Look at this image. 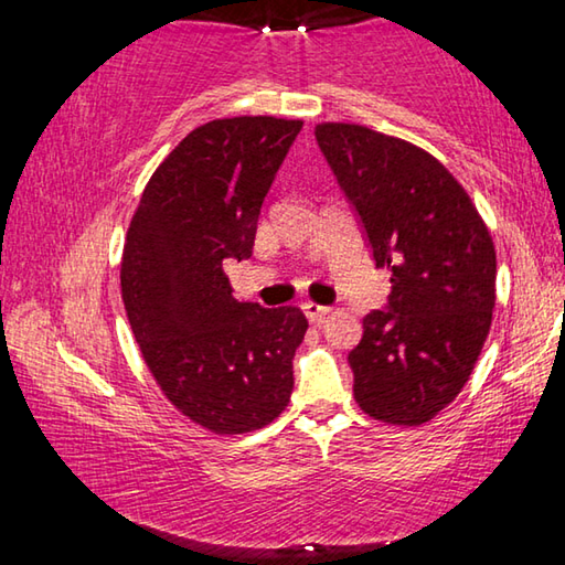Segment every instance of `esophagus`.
Returning a JSON list of instances; mask_svg holds the SVG:
<instances>
[{"label":"esophagus","mask_w":565,"mask_h":565,"mask_svg":"<svg viewBox=\"0 0 565 565\" xmlns=\"http://www.w3.org/2000/svg\"><path fill=\"white\" fill-rule=\"evenodd\" d=\"M303 311H306V317H309V321H313V323H319V321H323L331 313V306H323V303H313V301H309V303H303Z\"/></svg>","instance_id":"obj_1"}]
</instances>
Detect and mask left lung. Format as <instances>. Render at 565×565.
<instances>
[{
	"label": "left lung",
	"mask_w": 565,
	"mask_h": 565,
	"mask_svg": "<svg viewBox=\"0 0 565 565\" xmlns=\"http://www.w3.org/2000/svg\"><path fill=\"white\" fill-rule=\"evenodd\" d=\"M317 141L391 271L386 311L349 353L363 414L420 426L461 394L489 337L495 248L458 179L426 149L363 124L321 121Z\"/></svg>",
	"instance_id": "1"
}]
</instances>
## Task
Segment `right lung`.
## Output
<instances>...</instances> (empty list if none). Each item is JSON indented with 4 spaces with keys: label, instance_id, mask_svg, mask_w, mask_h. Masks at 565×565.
Wrapping results in <instances>:
<instances>
[{
    "label": "right lung",
    "instance_id": "1",
    "mask_svg": "<svg viewBox=\"0 0 565 565\" xmlns=\"http://www.w3.org/2000/svg\"><path fill=\"white\" fill-rule=\"evenodd\" d=\"M301 119L226 117L189 131L147 181L121 254V299L161 394L196 426L236 436L289 406L296 306L236 301L226 259L252 256L256 222Z\"/></svg>",
    "mask_w": 565,
    "mask_h": 565
}]
</instances>
